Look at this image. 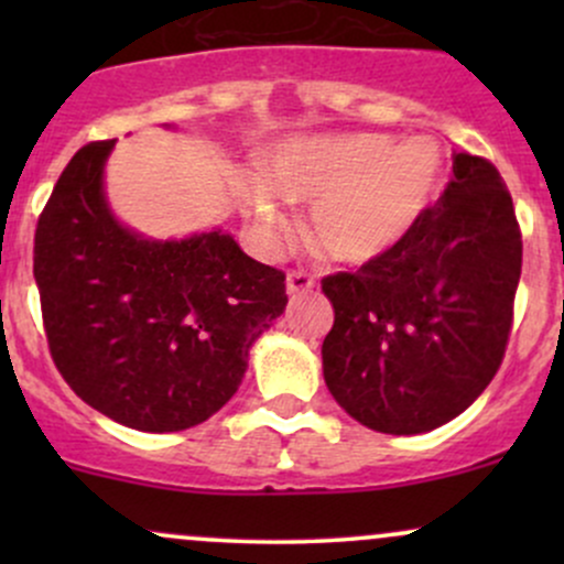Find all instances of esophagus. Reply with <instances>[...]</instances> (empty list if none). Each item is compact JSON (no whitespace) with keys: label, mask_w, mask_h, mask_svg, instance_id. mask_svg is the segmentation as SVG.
I'll return each instance as SVG.
<instances>
[{"label":"esophagus","mask_w":564,"mask_h":564,"mask_svg":"<svg viewBox=\"0 0 564 564\" xmlns=\"http://www.w3.org/2000/svg\"><path fill=\"white\" fill-rule=\"evenodd\" d=\"M313 286H315V278L304 273V270H291V273L286 275V291H289V296L304 294V291H310Z\"/></svg>","instance_id":"1"}]
</instances>
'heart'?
Masks as SVG:
<instances>
[{
    "mask_svg": "<svg viewBox=\"0 0 564 564\" xmlns=\"http://www.w3.org/2000/svg\"><path fill=\"white\" fill-rule=\"evenodd\" d=\"M262 182L246 180L243 209L264 249L291 236L288 204H310L307 232L326 257L364 264L411 232L440 185V153L413 140L390 148L379 134L294 140L262 159Z\"/></svg>",
    "mask_w": 564,
    "mask_h": 564,
    "instance_id": "heart-1",
    "label": "heart"
}]
</instances>
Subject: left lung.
Returning a JSON list of instances; mask_svg holds the SVG:
<instances>
[{"instance_id":"1","label":"left lung","mask_w":564,"mask_h":564,"mask_svg":"<svg viewBox=\"0 0 564 564\" xmlns=\"http://www.w3.org/2000/svg\"><path fill=\"white\" fill-rule=\"evenodd\" d=\"M522 236L490 161L453 153V180L411 232L358 273L323 278L334 326L323 379L384 435L437 430L480 398L509 341Z\"/></svg>"}]
</instances>
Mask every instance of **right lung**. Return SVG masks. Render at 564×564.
<instances>
[{
    "label": "right lung",
    "instance_id": "right-lung-1",
    "mask_svg": "<svg viewBox=\"0 0 564 564\" xmlns=\"http://www.w3.org/2000/svg\"><path fill=\"white\" fill-rule=\"evenodd\" d=\"M84 145L34 238V278L57 371L87 405L140 432H180L241 384L249 349L286 310V275L223 228L145 238L113 217L106 161Z\"/></svg>",
    "mask_w": 564,
    "mask_h": 564
}]
</instances>
